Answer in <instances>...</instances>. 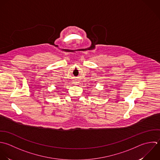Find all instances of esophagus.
<instances>
[{"instance_id": "esophagus-1", "label": "esophagus", "mask_w": 160, "mask_h": 160, "mask_svg": "<svg viewBox=\"0 0 160 160\" xmlns=\"http://www.w3.org/2000/svg\"><path fill=\"white\" fill-rule=\"evenodd\" d=\"M78 82H75V83H78Z\"/></svg>"}]
</instances>
